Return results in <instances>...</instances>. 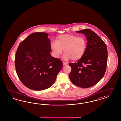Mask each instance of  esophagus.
<instances>
[{"instance_id": "esophagus-1", "label": "esophagus", "mask_w": 121, "mask_h": 121, "mask_svg": "<svg viewBox=\"0 0 121 121\" xmlns=\"http://www.w3.org/2000/svg\"><path fill=\"white\" fill-rule=\"evenodd\" d=\"M63 66H65V65H66L68 64V63H65V62H63Z\"/></svg>"}]
</instances>
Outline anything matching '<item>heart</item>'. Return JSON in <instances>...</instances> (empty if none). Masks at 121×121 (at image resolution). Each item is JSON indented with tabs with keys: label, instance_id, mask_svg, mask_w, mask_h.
Wrapping results in <instances>:
<instances>
[{
	"label": "heart",
	"instance_id": "heart-1",
	"mask_svg": "<svg viewBox=\"0 0 121 121\" xmlns=\"http://www.w3.org/2000/svg\"><path fill=\"white\" fill-rule=\"evenodd\" d=\"M52 53L56 58H58L65 53L63 59L73 61L80 59L83 56L86 48V40L83 37L74 35L65 34L60 35L56 38V41H52L50 44Z\"/></svg>",
	"mask_w": 121,
	"mask_h": 121
}]
</instances>
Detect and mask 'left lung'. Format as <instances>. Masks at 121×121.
I'll use <instances>...</instances> for the list:
<instances>
[{
    "mask_svg": "<svg viewBox=\"0 0 121 121\" xmlns=\"http://www.w3.org/2000/svg\"><path fill=\"white\" fill-rule=\"evenodd\" d=\"M85 35L86 48L83 56L75 63H69L72 70L69 78L76 86L87 88L96 84L105 74L108 62L105 43L90 29L76 32Z\"/></svg>",
    "mask_w": 121,
    "mask_h": 121,
    "instance_id": "obj_1",
    "label": "left lung"
}]
</instances>
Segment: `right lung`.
<instances>
[{
    "label": "right lung",
    "instance_id": "right-lung-1",
    "mask_svg": "<svg viewBox=\"0 0 121 121\" xmlns=\"http://www.w3.org/2000/svg\"><path fill=\"white\" fill-rule=\"evenodd\" d=\"M46 33H34L22 41L15 58L16 71L23 85L35 91L50 87L63 63L51 55L50 40Z\"/></svg>",
    "mask_w": 121,
    "mask_h": 121
}]
</instances>
